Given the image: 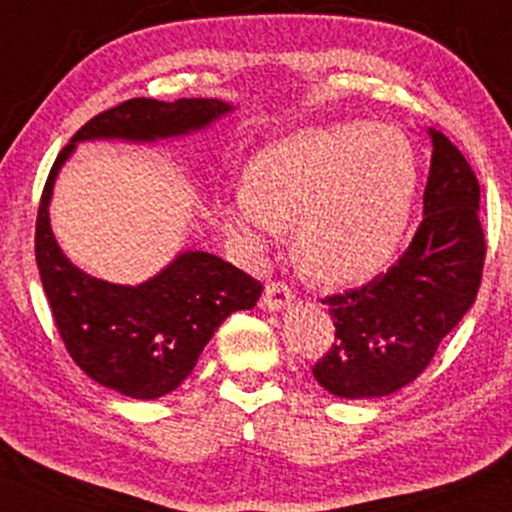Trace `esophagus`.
I'll return each instance as SVG.
<instances>
[{
    "label": "esophagus",
    "mask_w": 512,
    "mask_h": 512,
    "mask_svg": "<svg viewBox=\"0 0 512 512\" xmlns=\"http://www.w3.org/2000/svg\"><path fill=\"white\" fill-rule=\"evenodd\" d=\"M264 307L269 310H281L283 305H288L293 300V288L286 281H269L264 288Z\"/></svg>",
    "instance_id": "esophagus-1"
}]
</instances>
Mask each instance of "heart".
<instances>
[{
	"label": "heart",
	"mask_w": 512,
	"mask_h": 512,
	"mask_svg": "<svg viewBox=\"0 0 512 512\" xmlns=\"http://www.w3.org/2000/svg\"><path fill=\"white\" fill-rule=\"evenodd\" d=\"M417 188L410 140L389 123L307 128L245 164L226 224L262 252L293 224L298 257L319 279L355 283L389 264Z\"/></svg>",
	"instance_id": "obj_1"
}]
</instances>
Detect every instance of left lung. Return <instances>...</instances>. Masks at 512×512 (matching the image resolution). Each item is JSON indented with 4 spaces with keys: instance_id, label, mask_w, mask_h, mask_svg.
Returning a JSON list of instances; mask_svg holds the SVG:
<instances>
[{
    "instance_id": "1",
    "label": "left lung",
    "mask_w": 512,
    "mask_h": 512,
    "mask_svg": "<svg viewBox=\"0 0 512 512\" xmlns=\"http://www.w3.org/2000/svg\"><path fill=\"white\" fill-rule=\"evenodd\" d=\"M424 219L389 272L322 298L336 334L312 374L338 398H379L415 381L470 310L486 238L479 181L463 152L432 131Z\"/></svg>"
}]
</instances>
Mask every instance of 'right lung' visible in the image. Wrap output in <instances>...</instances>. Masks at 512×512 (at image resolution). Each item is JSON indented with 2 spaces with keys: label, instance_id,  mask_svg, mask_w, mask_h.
<instances>
[{
  "label": "right lung",
  "instance_id": "add662e5",
  "mask_svg": "<svg viewBox=\"0 0 512 512\" xmlns=\"http://www.w3.org/2000/svg\"><path fill=\"white\" fill-rule=\"evenodd\" d=\"M219 100L159 102L133 97L80 126L59 152L42 188L35 221V260L54 326L71 360L97 384L128 398L166 396L193 372L197 357L231 312L250 310L262 283L209 252H183L140 286H116L66 260L49 229L54 178L78 140H155L207 126L229 112Z\"/></svg>",
  "mask_w": 512,
  "mask_h": 512
}]
</instances>
